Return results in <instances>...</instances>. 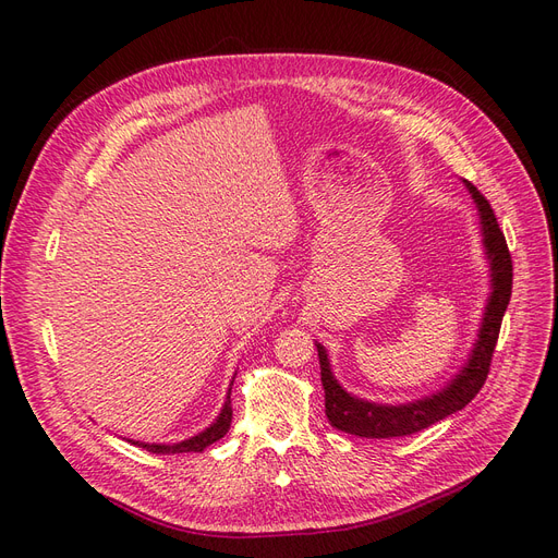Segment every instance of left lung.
Returning <instances> with one entry per match:
<instances>
[{
	"instance_id": "1",
	"label": "left lung",
	"mask_w": 558,
	"mask_h": 558,
	"mask_svg": "<svg viewBox=\"0 0 558 558\" xmlns=\"http://www.w3.org/2000/svg\"><path fill=\"white\" fill-rule=\"evenodd\" d=\"M465 186L470 189L476 208H480L484 247L490 264V296L484 311L480 337H476L470 360L451 384L435 395H427L423 400L409 404H376L360 400V397L343 390L339 380L331 374L325 345L315 343L317 357H320V376L325 388V413L329 423L337 429L367 439H390L421 433V429L435 425L437 421L468 407L486 384L493 350H496L498 343L502 315L507 311L509 296H512V257H509L505 235L498 227V219L493 215L488 201L468 180Z\"/></svg>"
}]
</instances>
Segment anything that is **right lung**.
<instances>
[{
    "label": "right lung",
    "mask_w": 558,
    "mask_h": 558,
    "mask_svg": "<svg viewBox=\"0 0 558 558\" xmlns=\"http://www.w3.org/2000/svg\"><path fill=\"white\" fill-rule=\"evenodd\" d=\"M231 418H233V411H231V388H229L227 402H225V407H221L217 421L210 427H205L203 433H198L196 437H189V439L178 441V444H145V441H133V444H135V447L151 451V453H191V451L201 453L205 447H210V444L219 441L221 437L229 433Z\"/></svg>",
    "instance_id": "right-lung-1"
}]
</instances>
